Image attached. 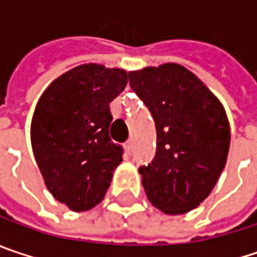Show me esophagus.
<instances>
[{
    "label": "esophagus",
    "mask_w": 257,
    "mask_h": 257,
    "mask_svg": "<svg viewBox=\"0 0 257 257\" xmlns=\"http://www.w3.org/2000/svg\"><path fill=\"white\" fill-rule=\"evenodd\" d=\"M124 148H125V152H127V154H130V152H132V148H133V142H132V140H128V142L124 145Z\"/></svg>",
    "instance_id": "34e87169"
}]
</instances>
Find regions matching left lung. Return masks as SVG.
Wrapping results in <instances>:
<instances>
[{"mask_svg":"<svg viewBox=\"0 0 257 257\" xmlns=\"http://www.w3.org/2000/svg\"><path fill=\"white\" fill-rule=\"evenodd\" d=\"M155 121L156 154L139 168L149 202L168 215L197 208L222 173L229 122L222 103L190 70L175 63L128 73Z\"/></svg>","mask_w":257,"mask_h":257,"instance_id":"8db88e82","label":"left lung"}]
</instances>
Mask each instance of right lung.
<instances>
[{
	"label": "right lung",
	"instance_id": "right-lung-1",
	"mask_svg": "<svg viewBox=\"0 0 257 257\" xmlns=\"http://www.w3.org/2000/svg\"><path fill=\"white\" fill-rule=\"evenodd\" d=\"M121 68L83 64L51 83L30 125L36 164L52 196L71 211L96 206L122 161V146L109 138V103L124 90Z\"/></svg>",
	"mask_w": 257,
	"mask_h": 257
}]
</instances>
